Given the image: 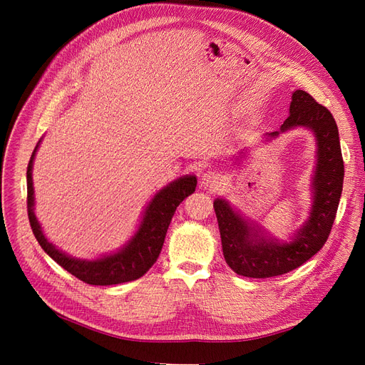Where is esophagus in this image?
Listing matches in <instances>:
<instances>
[{"label":"esophagus","mask_w":365,"mask_h":365,"mask_svg":"<svg viewBox=\"0 0 365 365\" xmlns=\"http://www.w3.org/2000/svg\"><path fill=\"white\" fill-rule=\"evenodd\" d=\"M217 184H219L217 176L213 172L202 173V176H201V185L205 187V189H207V187H210V189H215Z\"/></svg>","instance_id":"34e87169"}]
</instances>
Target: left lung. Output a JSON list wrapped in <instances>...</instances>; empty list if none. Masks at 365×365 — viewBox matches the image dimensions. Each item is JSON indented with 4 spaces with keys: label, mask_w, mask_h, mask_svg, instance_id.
<instances>
[{
    "label": "left lung",
    "mask_w": 365,
    "mask_h": 365,
    "mask_svg": "<svg viewBox=\"0 0 365 365\" xmlns=\"http://www.w3.org/2000/svg\"><path fill=\"white\" fill-rule=\"evenodd\" d=\"M297 126L309 128L315 134L318 161L312 182V212L292 242L280 244L267 239L256 227L242 219L227 201L213 202L225 262L244 277H275L302 267L323 248L335 222L344 181V161L335 118L311 94L297 90L292 94L289 117L280 130L271 132L269 137H279L280 132Z\"/></svg>",
    "instance_id": "left-lung-1"
}]
</instances>
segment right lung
Masks as SVG:
<instances>
[{
    "instance_id": "add662e5",
    "label": "right lung",
    "mask_w": 365,
    "mask_h": 365,
    "mask_svg": "<svg viewBox=\"0 0 365 365\" xmlns=\"http://www.w3.org/2000/svg\"><path fill=\"white\" fill-rule=\"evenodd\" d=\"M38 146L39 145H36L35 150H33L27 165V213L33 235H35L42 250L63 269H67L74 277L88 284L108 286L143 277L160 256L165 233H168L176 207L182 202L184 197L195 192V176H184V178L176 180L153 196V200L146 207L145 215H143L138 231L123 250L97 260L73 259L50 244L46 236L42 235L41 225L35 213H33L35 200H33L31 168Z\"/></svg>"
}]
</instances>
